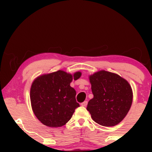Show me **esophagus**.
Segmentation results:
<instances>
[{"mask_svg":"<svg viewBox=\"0 0 152 152\" xmlns=\"http://www.w3.org/2000/svg\"><path fill=\"white\" fill-rule=\"evenodd\" d=\"M87 104H88V102H87V101H85V102H83V103H81V105L82 106H87Z\"/></svg>","mask_w":152,"mask_h":152,"instance_id":"34e87169","label":"esophagus"}]
</instances>
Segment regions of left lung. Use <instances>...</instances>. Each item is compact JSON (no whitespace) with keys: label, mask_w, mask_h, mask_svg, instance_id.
<instances>
[{"label":"left lung","mask_w":152,"mask_h":152,"mask_svg":"<svg viewBox=\"0 0 152 152\" xmlns=\"http://www.w3.org/2000/svg\"><path fill=\"white\" fill-rule=\"evenodd\" d=\"M94 98L86 109L95 122L104 126H113L124 118L133 101L129 82L118 74L99 71L89 76Z\"/></svg>","instance_id":"8db88e82"}]
</instances>
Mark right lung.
Masks as SVG:
<instances>
[{"label": "right lung", "instance_id": "obj_1", "mask_svg": "<svg viewBox=\"0 0 152 152\" xmlns=\"http://www.w3.org/2000/svg\"><path fill=\"white\" fill-rule=\"evenodd\" d=\"M81 76L79 71L71 75L59 70L34 80L30 91L31 107L41 123L49 127H60L71 119L79 104L70 83Z\"/></svg>", "mask_w": 152, "mask_h": 152}]
</instances>
